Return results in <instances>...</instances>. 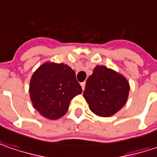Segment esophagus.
<instances>
[{"instance_id": "esophagus-1", "label": "esophagus", "mask_w": 157, "mask_h": 157, "mask_svg": "<svg viewBox=\"0 0 157 157\" xmlns=\"http://www.w3.org/2000/svg\"><path fill=\"white\" fill-rule=\"evenodd\" d=\"M80 85H81L82 89H83V90H85V86H86V82H82Z\"/></svg>"}]
</instances>
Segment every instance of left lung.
I'll return each instance as SVG.
<instances>
[{
	"instance_id": "8db88e82",
	"label": "left lung",
	"mask_w": 157,
	"mask_h": 157,
	"mask_svg": "<svg viewBox=\"0 0 157 157\" xmlns=\"http://www.w3.org/2000/svg\"><path fill=\"white\" fill-rule=\"evenodd\" d=\"M128 93L129 85L123 76L98 65L86 80L83 96L93 113L109 117L123 107Z\"/></svg>"
}]
</instances>
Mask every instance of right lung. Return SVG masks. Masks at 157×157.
Wrapping results in <instances>:
<instances>
[{
	"mask_svg": "<svg viewBox=\"0 0 157 157\" xmlns=\"http://www.w3.org/2000/svg\"><path fill=\"white\" fill-rule=\"evenodd\" d=\"M81 92L75 71L64 63L42 64L34 72L29 83L33 106L41 115L50 120L63 116L71 100Z\"/></svg>",
	"mask_w": 157,
	"mask_h": 157,
	"instance_id": "right-lung-1",
	"label": "right lung"
}]
</instances>
